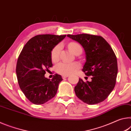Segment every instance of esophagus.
Returning a JSON list of instances; mask_svg holds the SVG:
<instances>
[{
    "label": "esophagus",
    "instance_id": "34e87169",
    "mask_svg": "<svg viewBox=\"0 0 131 131\" xmlns=\"http://www.w3.org/2000/svg\"><path fill=\"white\" fill-rule=\"evenodd\" d=\"M68 77V75H62V78L64 79L66 78H67Z\"/></svg>",
    "mask_w": 131,
    "mask_h": 131
}]
</instances>
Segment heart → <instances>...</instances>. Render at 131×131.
I'll return each mask as SVG.
<instances>
[{
    "mask_svg": "<svg viewBox=\"0 0 131 131\" xmlns=\"http://www.w3.org/2000/svg\"><path fill=\"white\" fill-rule=\"evenodd\" d=\"M69 49L73 53H75L82 48L80 44L76 42H71L69 44ZM61 46H56L51 52V58L53 61L56 62L59 60ZM80 67V64L77 62H61L56 66V70L58 73L63 75H68L74 73Z\"/></svg>",
    "mask_w": 131,
    "mask_h": 131,
    "instance_id": "heart-1",
    "label": "heart"
}]
</instances>
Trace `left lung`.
Instances as JSON below:
<instances>
[{
  "label": "left lung",
  "instance_id": "8db88e82",
  "mask_svg": "<svg viewBox=\"0 0 131 131\" xmlns=\"http://www.w3.org/2000/svg\"><path fill=\"white\" fill-rule=\"evenodd\" d=\"M82 46L86 62L82 71L92 76L91 82L79 81L74 91L80 100L95 104L106 99L114 88L118 72L117 57L108 43L100 36L82 34L67 35Z\"/></svg>",
  "mask_w": 131,
  "mask_h": 131
}]
</instances>
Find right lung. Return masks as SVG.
I'll list each match as a JSON object with an SVG mask.
<instances>
[{
    "instance_id": "right-lung-1",
    "label": "right lung",
    "mask_w": 131,
    "mask_h": 131,
    "mask_svg": "<svg viewBox=\"0 0 131 131\" xmlns=\"http://www.w3.org/2000/svg\"><path fill=\"white\" fill-rule=\"evenodd\" d=\"M66 35H38L30 39L19 55L16 66L17 80L25 97L35 104H42L54 97L61 76L50 80L45 77L53 66L51 52Z\"/></svg>"
}]
</instances>
